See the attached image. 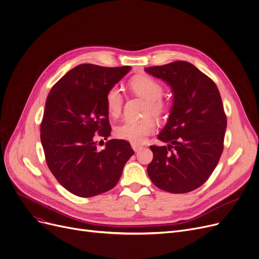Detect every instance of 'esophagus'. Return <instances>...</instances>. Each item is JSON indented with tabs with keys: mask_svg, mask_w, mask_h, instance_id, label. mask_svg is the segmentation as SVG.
<instances>
[{
	"mask_svg": "<svg viewBox=\"0 0 259 259\" xmlns=\"http://www.w3.org/2000/svg\"><path fill=\"white\" fill-rule=\"evenodd\" d=\"M132 149L134 150V152H138V151L141 150V149H143V147H142V146H139V145H133V144H132Z\"/></svg>",
	"mask_w": 259,
	"mask_h": 259,
	"instance_id": "34e87169",
	"label": "esophagus"
}]
</instances>
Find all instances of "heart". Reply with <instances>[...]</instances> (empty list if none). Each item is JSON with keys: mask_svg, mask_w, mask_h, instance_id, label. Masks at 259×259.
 I'll use <instances>...</instances> for the list:
<instances>
[{"mask_svg": "<svg viewBox=\"0 0 259 259\" xmlns=\"http://www.w3.org/2000/svg\"><path fill=\"white\" fill-rule=\"evenodd\" d=\"M129 89L139 97L146 100L145 114L160 117L169 110V103L161 98L164 87L152 76L146 74L138 75L129 81ZM106 107L109 115L118 117L124 105V97L120 90L113 86L109 88L105 97ZM155 130V121L148 117L144 120H127L115 128V137L119 140L127 141L133 145L143 144L149 135Z\"/></svg>", "mask_w": 259, "mask_h": 259, "instance_id": "b5f03b06", "label": "heart"}]
</instances>
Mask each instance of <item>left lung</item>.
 <instances>
[{
  "mask_svg": "<svg viewBox=\"0 0 259 259\" xmlns=\"http://www.w3.org/2000/svg\"><path fill=\"white\" fill-rule=\"evenodd\" d=\"M167 81L174 98L169 119L157 139L169 146H150L147 172L152 183L170 193H188L205 184L224 150L227 116L214 81L189 62L148 67Z\"/></svg>",
  "mask_w": 259,
  "mask_h": 259,
  "instance_id": "1",
  "label": "left lung"
}]
</instances>
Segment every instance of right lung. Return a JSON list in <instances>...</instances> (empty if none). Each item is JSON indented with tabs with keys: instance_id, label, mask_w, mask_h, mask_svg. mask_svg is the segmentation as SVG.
<instances>
[{
	"instance_id": "add662e5",
	"label": "right lung",
	"mask_w": 259,
	"mask_h": 259,
	"mask_svg": "<svg viewBox=\"0 0 259 259\" xmlns=\"http://www.w3.org/2000/svg\"><path fill=\"white\" fill-rule=\"evenodd\" d=\"M130 66L80 64L51 88L40 122L47 166L72 194L91 197L111 190L134 151L124 140H110L98 151L97 141L110 137L105 97Z\"/></svg>"
}]
</instances>
